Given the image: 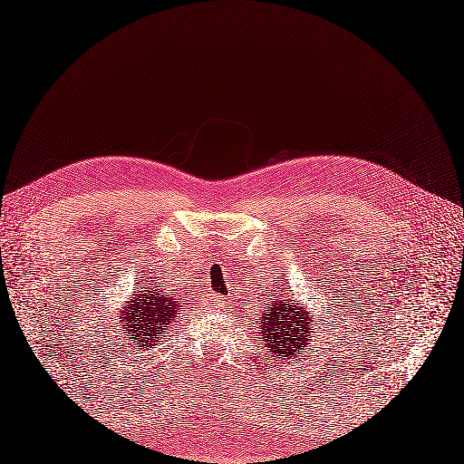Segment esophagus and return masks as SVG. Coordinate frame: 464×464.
I'll use <instances>...</instances> for the list:
<instances>
[{"label":"esophagus","mask_w":464,"mask_h":464,"mask_svg":"<svg viewBox=\"0 0 464 464\" xmlns=\"http://www.w3.org/2000/svg\"><path fill=\"white\" fill-rule=\"evenodd\" d=\"M205 304H207L208 308H220V306H224V298H220V296L215 295V293H208V295L205 296Z\"/></svg>","instance_id":"34e87169"}]
</instances>
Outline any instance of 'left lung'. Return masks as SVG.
Listing matches in <instances>:
<instances>
[{
    "label": "left lung",
    "instance_id": "1",
    "mask_svg": "<svg viewBox=\"0 0 464 464\" xmlns=\"http://www.w3.org/2000/svg\"><path fill=\"white\" fill-rule=\"evenodd\" d=\"M310 320L303 306L295 303H285V300L273 296L267 314L261 318V343L269 349L267 355L283 359H295L303 352L308 343Z\"/></svg>",
    "mask_w": 464,
    "mask_h": 464
}]
</instances>
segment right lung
I'll use <instances>...</instances> for the list:
<instances>
[{"label": "right lung", "instance_id": "obj_1", "mask_svg": "<svg viewBox=\"0 0 464 464\" xmlns=\"http://www.w3.org/2000/svg\"><path fill=\"white\" fill-rule=\"evenodd\" d=\"M139 286V285H136ZM185 300L173 298L171 295H161L160 289H150V286H139L132 291L130 303L124 304V335H130L129 342L144 349L158 342V335L164 334L173 324L175 316L181 314V304Z\"/></svg>", "mask_w": 464, "mask_h": 464}]
</instances>
